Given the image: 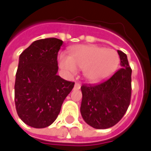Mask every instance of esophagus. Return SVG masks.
I'll use <instances>...</instances> for the list:
<instances>
[{
	"label": "esophagus",
	"mask_w": 151,
	"mask_h": 151,
	"mask_svg": "<svg viewBox=\"0 0 151 151\" xmlns=\"http://www.w3.org/2000/svg\"><path fill=\"white\" fill-rule=\"evenodd\" d=\"M74 87H75L76 89H80V87H81V84H80L79 82H76Z\"/></svg>",
	"instance_id": "1"
}]
</instances>
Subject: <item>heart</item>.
Returning a JSON list of instances; mask_svg holds the SVG:
<instances>
[{
  "mask_svg": "<svg viewBox=\"0 0 151 151\" xmlns=\"http://www.w3.org/2000/svg\"><path fill=\"white\" fill-rule=\"evenodd\" d=\"M119 64V56L113 49L95 45H79L69 51V56H59L60 67L69 74H74L77 69H83L86 78L96 82L108 76Z\"/></svg>",
  "mask_w": 151,
  "mask_h": 151,
  "instance_id": "1",
  "label": "heart"
}]
</instances>
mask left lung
Returning <instances> with one entry per match:
<instances>
[{
    "instance_id": "left-lung-1",
    "label": "left lung",
    "mask_w": 151,
    "mask_h": 151,
    "mask_svg": "<svg viewBox=\"0 0 151 151\" xmlns=\"http://www.w3.org/2000/svg\"><path fill=\"white\" fill-rule=\"evenodd\" d=\"M121 68L109 78L95 85H82L81 114L86 123L104 129L120 121L130 104L132 86L130 68L125 53L118 50Z\"/></svg>"
}]
</instances>
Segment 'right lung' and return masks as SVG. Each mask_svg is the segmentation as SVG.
<instances>
[{"mask_svg": "<svg viewBox=\"0 0 151 151\" xmlns=\"http://www.w3.org/2000/svg\"><path fill=\"white\" fill-rule=\"evenodd\" d=\"M62 40L47 38L35 41L19 56L14 84L18 116L29 126L42 129L55 121L74 82L56 75L57 55Z\"/></svg>", "mask_w": 151, "mask_h": 151, "instance_id": "right-lung-1", "label": "right lung"}]
</instances>
